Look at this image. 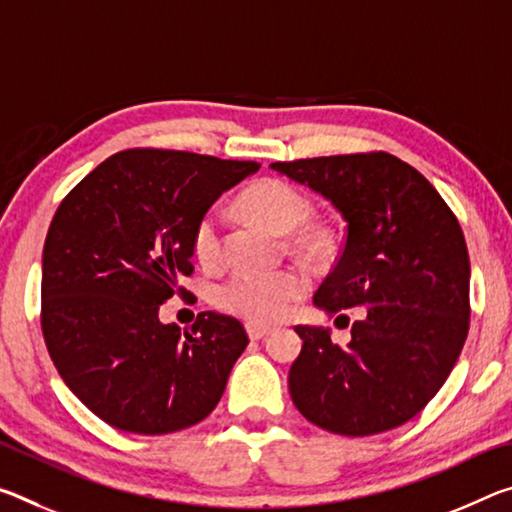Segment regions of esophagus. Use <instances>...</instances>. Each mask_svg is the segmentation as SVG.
<instances>
[{"instance_id":"esophagus-1","label":"esophagus","mask_w":512,"mask_h":512,"mask_svg":"<svg viewBox=\"0 0 512 512\" xmlns=\"http://www.w3.org/2000/svg\"><path fill=\"white\" fill-rule=\"evenodd\" d=\"M246 330H248V337L253 339V342H259V339H264V337L269 335V332H271V328H266V326H255V323H248Z\"/></svg>"}]
</instances>
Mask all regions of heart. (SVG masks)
Masks as SVG:
<instances>
[{
    "label": "heart",
    "mask_w": 512,
    "mask_h": 512,
    "mask_svg": "<svg viewBox=\"0 0 512 512\" xmlns=\"http://www.w3.org/2000/svg\"><path fill=\"white\" fill-rule=\"evenodd\" d=\"M241 207L257 221L273 227L275 232H294L310 218V200L285 180H262L253 184L241 196ZM303 241L307 246H316L321 243V237L307 234ZM191 248L198 264L205 269H214L221 262V214L216 209H209L198 218L193 227ZM305 291L307 278L294 269L273 273L239 271L216 287L214 300L223 312L257 323V326H266L287 316L291 305Z\"/></svg>",
    "instance_id": "b5f03b06"
}]
</instances>
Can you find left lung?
I'll return each instance as SVG.
<instances>
[{
  "label": "left lung",
  "mask_w": 512,
  "mask_h": 512,
  "mask_svg": "<svg viewBox=\"0 0 512 512\" xmlns=\"http://www.w3.org/2000/svg\"><path fill=\"white\" fill-rule=\"evenodd\" d=\"M346 221L335 269L314 294L326 314L362 307L351 342L296 326L289 369L300 415L362 437L410 421L440 392L469 330V255L458 218L424 175L387 152L275 161ZM337 316V319H339Z\"/></svg>",
  "instance_id": "left-lung-1"
}]
</instances>
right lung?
Instances as JSON below:
<instances>
[{"label":"right lung","mask_w":512,"mask_h":512,"mask_svg":"<svg viewBox=\"0 0 512 512\" xmlns=\"http://www.w3.org/2000/svg\"><path fill=\"white\" fill-rule=\"evenodd\" d=\"M255 161L125 150L88 173L52 218L43 248V335L72 394L118 431L166 435L216 408L248 335L202 312L191 330L159 307L193 273L198 218Z\"/></svg>","instance_id":"obj_1"}]
</instances>
